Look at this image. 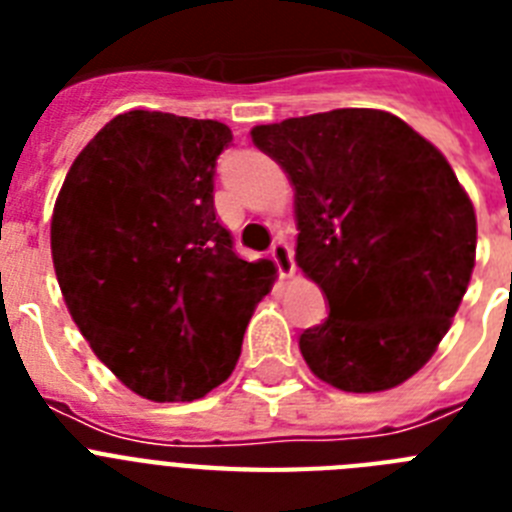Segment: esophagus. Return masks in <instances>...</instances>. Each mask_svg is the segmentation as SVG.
I'll return each instance as SVG.
<instances>
[{
	"instance_id": "34e87169",
	"label": "esophagus",
	"mask_w": 512,
	"mask_h": 512,
	"mask_svg": "<svg viewBox=\"0 0 512 512\" xmlns=\"http://www.w3.org/2000/svg\"><path fill=\"white\" fill-rule=\"evenodd\" d=\"M271 259H274V264H277L279 274L282 277H292L295 274V259H292V248H289V243L284 241V238H277V241L271 243L269 248Z\"/></svg>"
}]
</instances>
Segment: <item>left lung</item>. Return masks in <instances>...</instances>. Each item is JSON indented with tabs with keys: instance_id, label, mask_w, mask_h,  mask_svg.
Here are the masks:
<instances>
[{
	"instance_id": "obj_1",
	"label": "left lung",
	"mask_w": 512,
	"mask_h": 512,
	"mask_svg": "<svg viewBox=\"0 0 512 512\" xmlns=\"http://www.w3.org/2000/svg\"><path fill=\"white\" fill-rule=\"evenodd\" d=\"M295 187V261L328 297L310 372L343 392L423 369L472 279L477 215L431 140L392 112L346 107L251 130Z\"/></svg>"
}]
</instances>
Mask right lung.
Instances as JSON below:
<instances>
[{"label": "right lung", "instance_id": "1", "mask_svg": "<svg viewBox=\"0 0 512 512\" xmlns=\"http://www.w3.org/2000/svg\"><path fill=\"white\" fill-rule=\"evenodd\" d=\"M217 120L130 110L76 156L51 220L58 287L97 359L135 395L192 402L223 384L269 259L243 261L215 215Z\"/></svg>", "mask_w": 512, "mask_h": 512}]
</instances>
